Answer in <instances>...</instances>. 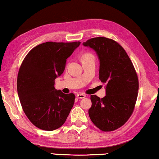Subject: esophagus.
Returning a JSON list of instances; mask_svg holds the SVG:
<instances>
[{"instance_id":"1","label":"esophagus","mask_w":159,"mask_h":159,"mask_svg":"<svg viewBox=\"0 0 159 159\" xmlns=\"http://www.w3.org/2000/svg\"><path fill=\"white\" fill-rule=\"evenodd\" d=\"M77 98L78 99H83V98H85L86 95H85V94H83V93H79V94H77Z\"/></svg>"}]
</instances>
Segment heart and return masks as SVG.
Masks as SVG:
<instances>
[{"label":"heart","mask_w":159,"mask_h":159,"mask_svg":"<svg viewBox=\"0 0 159 159\" xmlns=\"http://www.w3.org/2000/svg\"><path fill=\"white\" fill-rule=\"evenodd\" d=\"M95 59L94 58V56L93 54H91L90 52H86L84 55L82 56V60H88V59Z\"/></svg>","instance_id":"b5f03b06"}]
</instances>
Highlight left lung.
Listing matches in <instances>:
<instances>
[{
  "mask_svg": "<svg viewBox=\"0 0 159 159\" xmlns=\"http://www.w3.org/2000/svg\"><path fill=\"white\" fill-rule=\"evenodd\" d=\"M83 45L95 51L99 60V80L106 83V96L102 99L90 96L89 116L101 130H115L133 112L139 89L135 69L125 50L114 40L97 37Z\"/></svg>",
  "mask_w": 159,
  "mask_h": 159,
  "instance_id": "1",
  "label": "left lung"
}]
</instances>
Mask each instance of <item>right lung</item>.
Masks as SVG:
<instances>
[{"mask_svg": "<svg viewBox=\"0 0 159 159\" xmlns=\"http://www.w3.org/2000/svg\"><path fill=\"white\" fill-rule=\"evenodd\" d=\"M80 42H46L34 48L21 63L17 76V93L23 111L41 130L60 128L74 104L73 93L55 88V80L65 69L66 59Z\"/></svg>", "mask_w": 159, "mask_h": 159, "instance_id": "right-lung-1", "label": "right lung"}]
</instances>
